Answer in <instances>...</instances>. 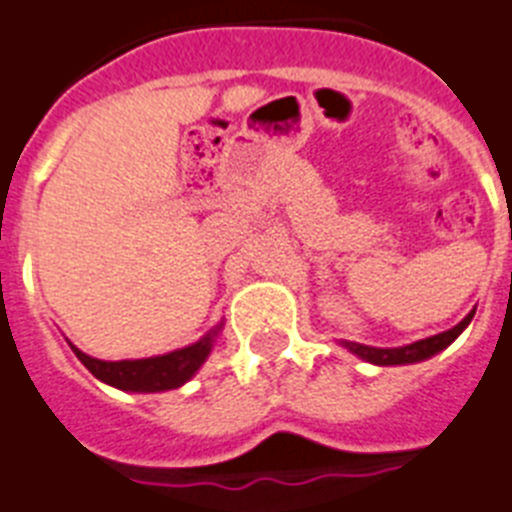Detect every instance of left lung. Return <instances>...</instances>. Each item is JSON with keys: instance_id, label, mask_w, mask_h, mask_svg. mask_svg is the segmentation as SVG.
<instances>
[{"instance_id": "obj_1", "label": "left lung", "mask_w": 512, "mask_h": 512, "mask_svg": "<svg viewBox=\"0 0 512 512\" xmlns=\"http://www.w3.org/2000/svg\"><path fill=\"white\" fill-rule=\"evenodd\" d=\"M476 309H471L466 317H463L458 325H453L450 330H442L437 336L422 338V341L406 343V346H395V349H377V346H364V343L354 341H341L343 349H349L351 354L364 359L369 364H377V367H395V364H416L424 362V359H432L435 354H440L442 349H448L455 338L461 336L463 330L468 328V322L474 317Z\"/></svg>"}]
</instances>
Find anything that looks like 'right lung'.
<instances>
[{
  "mask_svg": "<svg viewBox=\"0 0 512 512\" xmlns=\"http://www.w3.org/2000/svg\"><path fill=\"white\" fill-rule=\"evenodd\" d=\"M221 328L223 322H218L216 328L208 330L200 341L190 343L184 349L148 356V359H122V362H103V359L88 356L85 351L72 346L70 341L67 343L72 346L77 359L90 369V375L111 388L127 390V393H163V390L182 388L184 382H190L197 375V369L203 367L213 351V343H216Z\"/></svg>",
  "mask_w": 512,
  "mask_h": 512,
  "instance_id": "add662e5",
  "label": "right lung"
}]
</instances>
